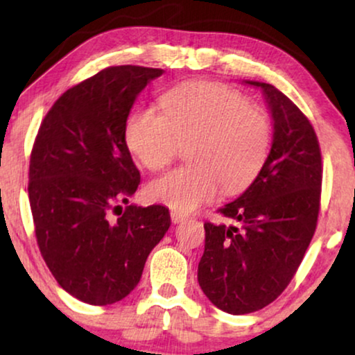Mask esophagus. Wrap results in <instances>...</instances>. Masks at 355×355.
<instances>
[{
	"label": "esophagus",
	"mask_w": 355,
	"mask_h": 355,
	"mask_svg": "<svg viewBox=\"0 0 355 355\" xmlns=\"http://www.w3.org/2000/svg\"><path fill=\"white\" fill-rule=\"evenodd\" d=\"M171 217H172V222H173V223H182V222H184V220H188L187 214L177 212V211H172V212H171Z\"/></svg>",
	"instance_id": "esophagus-1"
}]
</instances>
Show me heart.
I'll use <instances>...</instances> for the list:
<instances>
[{
	"label": "heart",
	"instance_id": "b5f03b06",
	"mask_svg": "<svg viewBox=\"0 0 355 355\" xmlns=\"http://www.w3.org/2000/svg\"><path fill=\"white\" fill-rule=\"evenodd\" d=\"M162 112L141 107L130 116L127 146L149 171L166 168L187 144L184 167L159 177L148 198L191 212L218 194L243 191L268 156L270 119L243 93L217 82H187L162 94Z\"/></svg>",
	"mask_w": 355,
	"mask_h": 355
}]
</instances>
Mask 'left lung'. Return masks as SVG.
Returning a JSON list of instances; mask_svg holds the SVG:
<instances>
[{"label": "left lung", "mask_w": 355, "mask_h": 355, "mask_svg": "<svg viewBox=\"0 0 355 355\" xmlns=\"http://www.w3.org/2000/svg\"><path fill=\"white\" fill-rule=\"evenodd\" d=\"M261 87L273 117L270 154L256 180L218 209L234 225L204 223L198 282L214 306L233 315L275 301L296 275L320 212L322 151L312 123L270 83Z\"/></svg>", "instance_id": "8db88e82"}]
</instances>
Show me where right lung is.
<instances>
[{"instance_id": "add662e5", "label": "right lung", "mask_w": 355, "mask_h": 355, "mask_svg": "<svg viewBox=\"0 0 355 355\" xmlns=\"http://www.w3.org/2000/svg\"><path fill=\"white\" fill-rule=\"evenodd\" d=\"M162 72L103 69L62 93L35 137L28 201L40 252L61 288L92 306L133 291L172 223L166 206H119L141 180L125 141L127 117Z\"/></svg>"}]
</instances>
